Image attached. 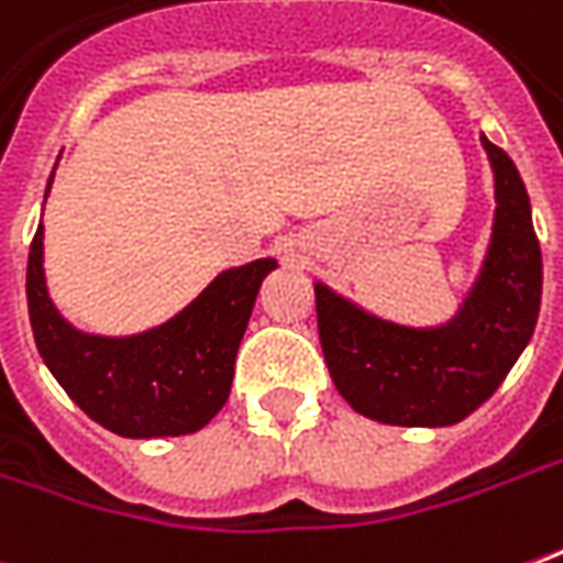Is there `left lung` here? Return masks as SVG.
Returning <instances> with one entry per match:
<instances>
[{
  "mask_svg": "<svg viewBox=\"0 0 563 563\" xmlns=\"http://www.w3.org/2000/svg\"><path fill=\"white\" fill-rule=\"evenodd\" d=\"M494 170V231L460 310L435 329H408L317 283V325L338 393L393 427H451L487 402L528 347L540 317L542 253L512 158L482 136Z\"/></svg>",
  "mask_w": 563,
  "mask_h": 563,
  "instance_id": "left-lung-1",
  "label": "left lung"
}]
</instances>
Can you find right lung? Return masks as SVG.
<instances>
[{"label":"right lung","mask_w":563,"mask_h":563,"mask_svg":"<svg viewBox=\"0 0 563 563\" xmlns=\"http://www.w3.org/2000/svg\"><path fill=\"white\" fill-rule=\"evenodd\" d=\"M42 238L45 228L38 225L26 262V305L35 347L69 399L90 420L128 439L188 435L207 427L228 402L255 295L277 262L255 258L222 271L167 322L140 335L106 338L78 332L54 308Z\"/></svg>","instance_id":"add662e5"}]
</instances>
